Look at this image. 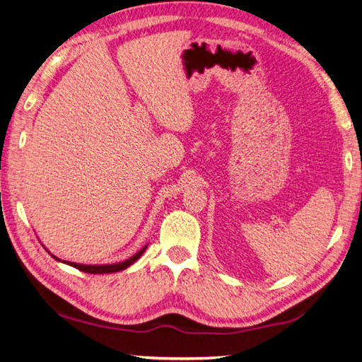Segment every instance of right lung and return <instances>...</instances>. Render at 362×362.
I'll return each instance as SVG.
<instances>
[{"instance_id": "add662e5", "label": "right lung", "mask_w": 362, "mask_h": 362, "mask_svg": "<svg viewBox=\"0 0 362 362\" xmlns=\"http://www.w3.org/2000/svg\"><path fill=\"white\" fill-rule=\"evenodd\" d=\"M146 250V245L143 247L140 251H137L136 255H134L132 257L123 260V262H119V264H109V265H83V264H75V262H67V260H60L58 257H55L54 255L52 256L55 260H60V262L63 264H67L71 265L74 268H77V270L80 272H85V273H90V274H105V273H117V272H122L124 270V268H128L129 265H132L136 260L143 255V251Z\"/></svg>"}]
</instances>
